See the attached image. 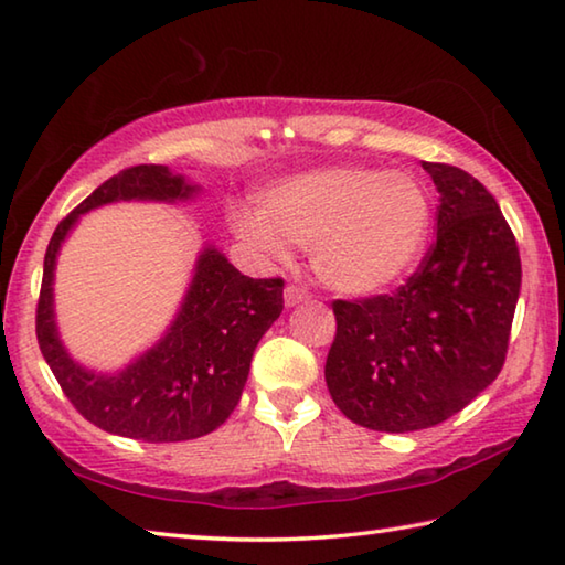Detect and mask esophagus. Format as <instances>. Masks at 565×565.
Listing matches in <instances>:
<instances>
[{"mask_svg": "<svg viewBox=\"0 0 565 565\" xmlns=\"http://www.w3.org/2000/svg\"><path fill=\"white\" fill-rule=\"evenodd\" d=\"M284 299H286V306H296V303H301V301H309L311 294L306 291L303 286L289 284V286H286V291H284Z\"/></svg>", "mask_w": 565, "mask_h": 565, "instance_id": "esophagus-1", "label": "esophagus"}]
</instances>
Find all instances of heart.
I'll list each match as a JSON object with an SVG mask.
<instances>
[{"label":"heart","instance_id":"heart-1","mask_svg":"<svg viewBox=\"0 0 565 565\" xmlns=\"http://www.w3.org/2000/svg\"><path fill=\"white\" fill-rule=\"evenodd\" d=\"M431 194L401 169L329 167L266 191L259 214L238 212L236 234L284 259L313 248V271L341 294L388 289L414 269L431 234Z\"/></svg>","mask_w":565,"mask_h":565}]
</instances>
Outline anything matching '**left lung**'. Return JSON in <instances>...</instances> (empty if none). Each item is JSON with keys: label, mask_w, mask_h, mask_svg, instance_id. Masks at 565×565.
<instances>
[{"label": "left lung", "mask_w": 565, "mask_h": 565, "mask_svg": "<svg viewBox=\"0 0 565 565\" xmlns=\"http://www.w3.org/2000/svg\"><path fill=\"white\" fill-rule=\"evenodd\" d=\"M424 169L438 209L418 269L391 294L331 303L329 394L374 431L431 428L471 404L501 374L521 291L519 246L489 189L451 164Z\"/></svg>", "instance_id": "1"}]
</instances>
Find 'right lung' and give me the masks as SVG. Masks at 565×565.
Instances as JSON below:
<instances>
[{
  "label": "right lung",
  "instance_id": "add662e5",
  "mask_svg": "<svg viewBox=\"0 0 565 565\" xmlns=\"http://www.w3.org/2000/svg\"><path fill=\"white\" fill-rule=\"evenodd\" d=\"M196 194L167 167L139 164L94 189L54 228L44 256L36 341L72 406L102 431L147 444L189 441L232 416L266 329L284 309V279L244 276L216 248L199 256L194 281L167 337L114 376L92 374L70 359L56 337L52 281L64 236L89 209L129 199L179 202Z\"/></svg>",
  "mask_w": 565,
  "mask_h": 565
}]
</instances>
